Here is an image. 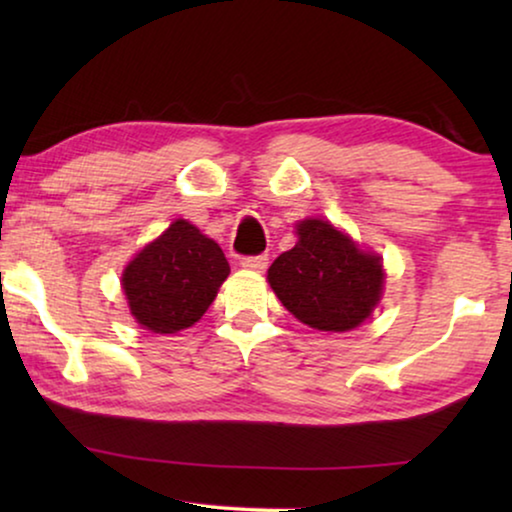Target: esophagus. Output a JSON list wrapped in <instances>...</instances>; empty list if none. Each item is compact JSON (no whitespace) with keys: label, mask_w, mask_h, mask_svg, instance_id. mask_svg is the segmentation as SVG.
<instances>
[{"label":"esophagus","mask_w":512,"mask_h":512,"mask_svg":"<svg viewBox=\"0 0 512 512\" xmlns=\"http://www.w3.org/2000/svg\"><path fill=\"white\" fill-rule=\"evenodd\" d=\"M242 268L251 272H263L268 268V256H247L242 258Z\"/></svg>","instance_id":"obj_1"}]
</instances>
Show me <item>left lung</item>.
Returning a JSON list of instances; mask_svg holds the SVG:
<instances>
[{
    "label": "left lung",
    "instance_id": "1",
    "mask_svg": "<svg viewBox=\"0 0 512 512\" xmlns=\"http://www.w3.org/2000/svg\"><path fill=\"white\" fill-rule=\"evenodd\" d=\"M296 235V247L270 265L272 291L293 317L317 331L361 326L382 298V258L324 219L296 223Z\"/></svg>",
    "mask_w": 512,
    "mask_h": 512
}]
</instances>
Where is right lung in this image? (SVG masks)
Instances as JSON below:
<instances>
[{
	"label": "right lung",
	"instance_id": "add662e5",
	"mask_svg": "<svg viewBox=\"0 0 512 512\" xmlns=\"http://www.w3.org/2000/svg\"><path fill=\"white\" fill-rule=\"evenodd\" d=\"M228 275L219 244L177 219L125 265L121 284L137 324L167 335L193 326Z\"/></svg>",
	"mask_w": 512,
	"mask_h": 512
}]
</instances>
